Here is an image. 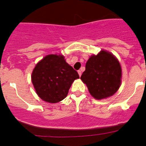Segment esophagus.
<instances>
[{
    "mask_svg": "<svg viewBox=\"0 0 146 146\" xmlns=\"http://www.w3.org/2000/svg\"><path fill=\"white\" fill-rule=\"evenodd\" d=\"M78 72L79 75H80V76H81V75H82V71H80V70H79V71H78Z\"/></svg>",
    "mask_w": 146,
    "mask_h": 146,
    "instance_id": "1",
    "label": "esophagus"
}]
</instances>
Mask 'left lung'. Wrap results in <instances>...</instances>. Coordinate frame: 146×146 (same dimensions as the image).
<instances>
[{"instance_id": "left-lung-1", "label": "left lung", "mask_w": 146, "mask_h": 146, "mask_svg": "<svg viewBox=\"0 0 146 146\" xmlns=\"http://www.w3.org/2000/svg\"><path fill=\"white\" fill-rule=\"evenodd\" d=\"M90 95L96 100L112 96L119 88L121 68L118 60L110 52L102 50L90 57L81 78Z\"/></svg>"}]
</instances>
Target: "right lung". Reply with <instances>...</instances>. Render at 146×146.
<instances>
[{"mask_svg": "<svg viewBox=\"0 0 146 146\" xmlns=\"http://www.w3.org/2000/svg\"><path fill=\"white\" fill-rule=\"evenodd\" d=\"M79 75L66 63L62 55L50 54L40 60L33 68L31 81L36 93L48 103L64 100Z\"/></svg>", "mask_w": 146, "mask_h": 146, "instance_id": "1", "label": "right lung"}]
</instances>
